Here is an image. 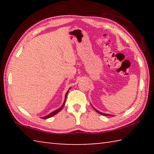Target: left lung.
Masks as SVG:
<instances>
[{
  "mask_svg": "<svg viewBox=\"0 0 154 154\" xmlns=\"http://www.w3.org/2000/svg\"><path fill=\"white\" fill-rule=\"evenodd\" d=\"M94 108V110L97 112L98 113H99V114H100V115H103V116H112V115H110V114H106V113H101V112H100V111H98V110H96V109L94 108V107H93Z\"/></svg>",
  "mask_w": 154,
  "mask_h": 154,
  "instance_id": "obj_1",
  "label": "left lung"
}]
</instances>
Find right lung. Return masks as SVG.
Instances as JSON below:
<instances>
[{
	"label": "right lung",
	"mask_w": 154,
	"mask_h": 154,
	"mask_svg": "<svg viewBox=\"0 0 154 154\" xmlns=\"http://www.w3.org/2000/svg\"><path fill=\"white\" fill-rule=\"evenodd\" d=\"M68 92H69V91H67V92L66 93V94H65L64 101L63 104H62V105L60 106V107L59 109H57V110L54 111H53V112H51V113H49V115H48V116H45V117H43V118H43V119H48V118H51V117H52V116H55L56 114H57V113H58V112L62 110V108L64 107V105H65V102H66V96H67V94H68Z\"/></svg>",
	"instance_id": "obj_1"
}]
</instances>
